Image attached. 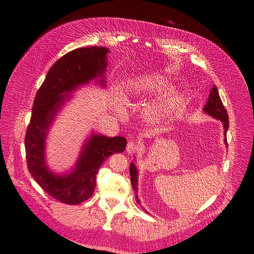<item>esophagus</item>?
<instances>
[{"label": "esophagus", "mask_w": 254, "mask_h": 254, "mask_svg": "<svg viewBox=\"0 0 254 254\" xmlns=\"http://www.w3.org/2000/svg\"><path fill=\"white\" fill-rule=\"evenodd\" d=\"M139 148V143L138 142H134V141H129L128 143H127V148H126V150H127V153H132V152H135L137 149Z\"/></svg>", "instance_id": "1"}]
</instances>
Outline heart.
I'll return each instance as SVG.
<instances>
[{"mask_svg":"<svg viewBox=\"0 0 254 254\" xmlns=\"http://www.w3.org/2000/svg\"><path fill=\"white\" fill-rule=\"evenodd\" d=\"M168 84V79L157 73L138 74L128 79L124 86V93L127 97H144L161 91ZM179 101V93L176 89H170L161 97L152 101L145 108V115L154 120L162 118L175 108ZM122 112V110H119Z\"/></svg>","mask_w":254,"mask_h":254,"instance_id":"obj_1","label":"heart"}]
</instances>
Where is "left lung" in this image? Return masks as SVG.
Masks as SVG:
<instances>
[{"instance_id": "1", "label": "left lung", "mask_w": 254, "mask_h": 254, "mask_svg": "<svg viewBox=\"0 0 254 254\" xmlns=\"http://www.w3.org/2000/svg\"><path fill=\"white\" fill-rule=\"evenodd\" d=\"M203 112L213 118L218 119L222 123L223 126V141L225 143V146H228L226 144V131L229 129V116H228V112H226L225 108L223 107V104L220 100L218 90L216 88V86L214 85L212 87L210 93H209V98L208 101L206 103V105L204 106L203 108ZM136 164V158H134V162H131L129 165V174H130V181H131V185L132 189H134L135 192H136V198L138 204H141L140 199L138 198V178H139V171Z\"/></svg>"}]
</instances>
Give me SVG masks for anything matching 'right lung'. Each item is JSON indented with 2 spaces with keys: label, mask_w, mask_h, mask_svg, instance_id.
Segmentation results:
<instances>
[{
  "label": "right lung",
  "mask_w": 254,
  "mask_h": 254,
  "mask_svg": "<svg viewBox=\"0 0 254 254\" xmlns=\"http://www.w3.org/2000/svg\"><path fill=\"white\" fill-rule=\"evenodd\" d=\"M108 52V48L100 46L68 52L49 69L34 101L24 138L28 169L42 190L62 203L77 205L88 199L96 189L101 165L107 157L126 149V138L107 137L91 131L70 171L58 174L46 164L49 130L63 107L73 98L72 92L89 85L91 81L106 87Z\"/></svg>",
  "instance_id": "obj_1"
}]
</instances>
